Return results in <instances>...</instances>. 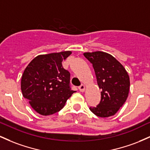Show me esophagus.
Instances as JSON below:
<instances>
[{
    "label": "esophagus",
    "instance_id": "esophagus-1",
    "mask_svg": "<svg viewBox=\"0 0 150 150\" xmlns=\"http://www.w3.org/2000/svg\"><path fill=\"white\" fill-rule=\"evenodd\" d=\"M79 88V90L80 91V92H85V85H83V84H82V85H81L80 87H78Z\"/></svg>",
    "mask_w": 150,
    "mask_h": 150
}]
</instances>
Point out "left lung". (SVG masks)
I'll return each mask as SVG.
<instances>
[{"label": "left lung", "instance_id": "1", "mask_svg": "<svg viewBox=\"0 0 150 150\" xmlns=\"http://www.w3.org/2000/svg\"><path fill=\"white\" fill-rule=\"evenodd\" d=\"M92 64L97 84L101 89L100 103L89 108L96 116L106 118L116 114L128 98L130 78L126 70L109 53L103 51L84 53Z\"/></svg>", "mask_w": 150, "mask_h": 150}]
</instances>
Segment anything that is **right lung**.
I'll list each match as a JSON object with an SVG mask.
<instances>
[{
  "label": "right lung",
  "mask_w": 150,
  "mask_h": 150,
  "mask_svg": "<svg viewBox=\"0 0 150 150\" xmlns=\"http://www.w3.org/2000/svg\"><path fill=\"white\" fill-rule=\"evenodd\" d=\"M71 53L66 51L39 55L26 67L21 79L22 95L40 115L61 111L75 92L70 87V73L62 65Z\"/></svg>",
  "instance_id": "right-lung-1"
}]
</instances>
